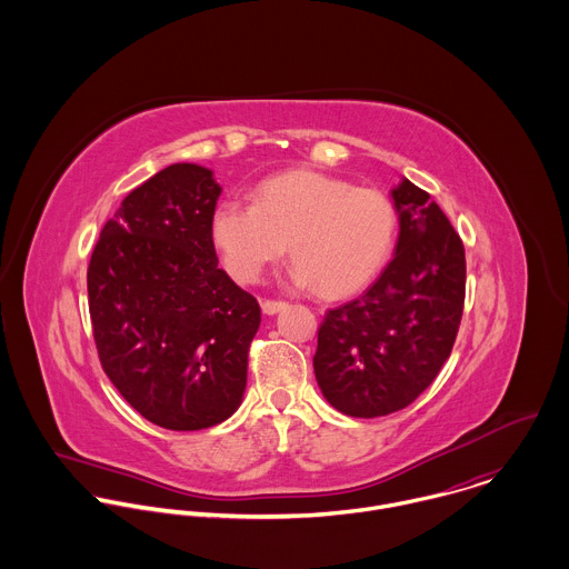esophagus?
I'll use <instances>...</instances> for the list:
<instances>
[{
	"label": "esophagus",
	"instance_id": "1",
	"mask_svg": "<svg viewBox=\"0 0 569 569\" xmlns=\"http://www.w3.org/2000/svg\"><path fill=\"white\" fill-rule=\"evenodd\" d=\"M282 309H287V302H282V300H264V302H262V313H264V316H276V313H280Z\"/></svg>",
	"mask_w": 569,
	"mask_h": 569
}]
</instances>
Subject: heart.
Segmentation results:
<instances>
[{
    "label": "heart",
    "mask_w": 569,
    "mask_h": 569,
    "mask_svg": "<svg viewBox=\"0 0 569 569\" xmlns=\"http://www.w3.org/2000/svg\"><path fill=\"white\" fill-rule=\"evenodd\" d=\"M397 228L386 192L313 170L264 179L253 203L230 197L210 217L212 243L237 280H256L289 247L291 278L325 296L366 284L390 256Z\"/></svg>",
    "instance_id": "1"
}]
</instances>
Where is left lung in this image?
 Listing matches in <instances>:
<instances>
[{
    "mask_svg": "<svg viewBox=\"0 0 569 569\" xmlns=\"http://www.w3.org/2000/svg\"><path fill=\"white\" fill-rule=\"evenodd\" d=\"M392 199L401 228L395 258L359 298L326 313L313 357L326 401L355 418L413 403L449 359L465 309L458 232L409 179Z\"/></svg>",
    "mask_w": 569,
    "mask_h": 569,
    "instance_id": "1",
    "label": "left lung"
}]
</instances>
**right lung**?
I'll return each instance as SVG.
<instances>
[{
    "instance_id": "right-lung-1",
    "label": "right lung",
    "mask_w": 569,
    "mask_h": 569,
    "mask_svg": "<svg viewBox=\"0 0 569 569\" xmlns=\"http://www.w3.org/2000/svg\"><path fill=\"white\" fill-rule=\"evenodd\" d=\"M221 186L172 163L131 190L93 247L89 316L104 375L147 420L197 431L243 401L260 307L223 269L210 237Z\"/></svg>"
}]
</instances>
